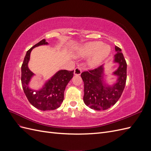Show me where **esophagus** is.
<instances>
[{
	"instance_id": "esophagus-1",
	"label": "esophagus",
	"mask_w": 151,
	"mask_h": 151,
	"mask_svg": "<svg viewBox=\"0 0 151 151\" xmlns=\"http://www.w3.org/2000/svg\"><path fill=\"white\" fill-rule=\"evenodd\" d=\"M82 70L80 67H77L74 69V74L76 76H80L81 74Z\"/></svg>"
}]
</instances>
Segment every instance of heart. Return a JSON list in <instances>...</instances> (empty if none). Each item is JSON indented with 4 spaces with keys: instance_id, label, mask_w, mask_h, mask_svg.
Returning a JSON list of instances; mask_svg holds the SVG:
<instances>
[{
    "instance_id": "1",
    "label": "heart",
    "mask_w": 151,
    "mask_h": 151,
    "mask_svg": "<svg viewBox=\"0 0 151 151\" xmlns=\"http://www.w3.org/2000/svg\"><path fill=\"white\" fill-rule=\"evenodd\" d=\"M110 53V47L108 45H103L101 42L87 43L79 49V54L81 56L84 57L92 56L89 61V64L93 68L99 67L108 58Z\"/></svg>"
}]
</instances>
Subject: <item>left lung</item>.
Returning a JSON list of instances; mask_svg holds the SVG:
<instances>
[{
  "label": "left lung",
  "mask_w": 151,
  "mask_h": 151,
  "mask_svg": "<svg viewBox=\"0 0 151 151\" xmlns=\"http://www.w3.org/2000/svg\"><path fill=\"white\" fill-rule=\"evenodd\" d=\"M116 54L113 63L118 67L111 75L116 78L112 84L107 83L104 65L92 70L84 72L81 77L84 84L83 101L86 106L94 110H105L113 106L119 99L127 80V63L122 50L115 46Z\"/></svg>",
  "instance_id": "obj_1"
}]
</instances>
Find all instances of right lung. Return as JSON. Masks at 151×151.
<instances>
[{"label":"right lung","instance_id":"obj_1","mask_svg":"<svg viewBox=\"0 0 151 151\" xmlns=\"http://www.w3.org/2000/svg\"><path fill=\"white\" fill-rule=\"evenodd\" d=\"M48 44L43 39L31 47L26 52L21 66V83L26 96L34 107L43 111L53 110L60 106L64 98L66 86L74 75V70H60L45 81L39 89L30 88L31 80L35 76L28 67L31 52L35 47Z\"/></svg>","mask_w":151,"mask_h":151}]
</instances>
